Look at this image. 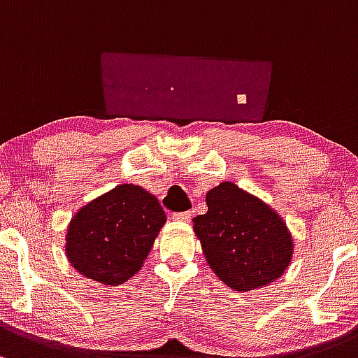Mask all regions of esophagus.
Returning a JSON list of instances; mask_svg holds the SVG:
<instances>
[{"label":"esophagus","mask_w":358,"mask_h":358,"mask_svg":"<svg viewBox=\"0 0 358 358\" xmlns=\"http://www.w3.org/2000/svg\"><path fill=\"white\" fill-rule=\"evenodd\" d=\"M192 217L190 210H185V213H175L173 214V220L175 221H183V223H189Z\"/></svg>","instance_id":"esophagus-1"}]
</instances>
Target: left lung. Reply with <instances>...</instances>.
Instances as JSON below:
<instances>
[{
	"mask_svg": "<svg viewBox=\"0 0 358 358\" xmlns=\"http://www.w3.org/2000/svg\"><path fill=\"white\" fill-rule=\"evenodd\" d=\"M208 213L194 217L209 268L227 287L250 292L288 269L293 236L283 217L262 199L223 182L206 195Z\"/></svg>",
	"mask_w": 358,
	"mask_h": 358,
	"instance_id": "1",
	"label": "left lung"
}]
</instances>
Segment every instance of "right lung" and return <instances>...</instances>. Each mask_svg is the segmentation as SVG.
<instances>
[{"mask_svg":"<svg viewBox=\"0 0 358 358\" xmlns=\"http://www.w3.org/2000/svg\"><path fill=\"white\" fill-rule=\"evenodd\" d=\"M166 223L157 199L123 183L75 213L65 235V254L82 276L118 287L141 271Z\"/></svg>","mask_w":358,"mask_h":358,"instance_id":"right-lung-1","label":"right lung"}]
</instances>
